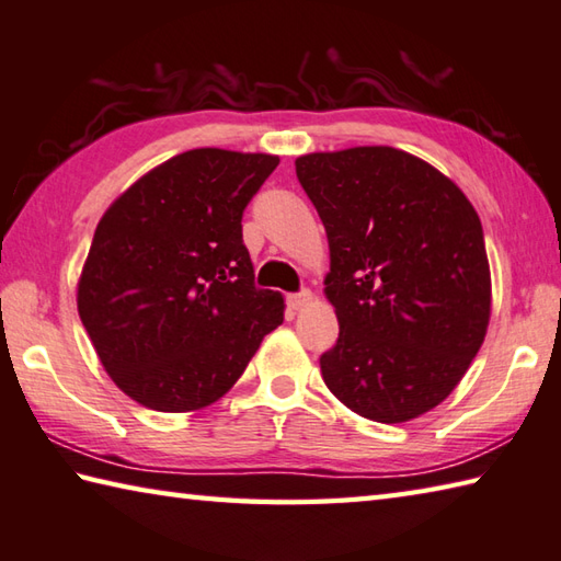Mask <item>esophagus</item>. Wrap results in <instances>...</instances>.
<instances>
[{"label":"esophagus","instance_id":"esophagus-1","mask_svg":"<svg viewBox=\"0 0 561 561\" xmlns=\"http://www.w3.org/2000/svg\"><path fill=\"white\" fill-rule=\"evenodd\" d=\"M311 299H313V294L309 289H301V291L289 294V297H287L289 309H294V311H301L304 307H309Z\"/></svg>","mask_w":561,"mask_h":561}]
</instances>
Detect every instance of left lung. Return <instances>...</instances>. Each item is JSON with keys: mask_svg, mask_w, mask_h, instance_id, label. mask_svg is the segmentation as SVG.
Here are the masks:
<instances>
[{"mask_svg": "<svg viewBox=\"0 0 561 561\" xmlns=\"http://www.w3.org/2000/svg\"><path fill=\"white\" fill-rule=\"evenodd\" d=\"M325 228L339 341L329 390L365 420L410 422L451 394L485 339L491 270L481 218L442 171L392 147L297 159Z\"/></svg>", "mask_w": 561, "mask_h": 561, "instance_id": "obj_1", "label": "left lung"}]
</instances>
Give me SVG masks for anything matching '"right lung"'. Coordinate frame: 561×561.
<instances>
[{"label":"right lung","instance_id":"1","mask_svg":"<svg viewBox=\"0 0 561 561\" xmlns=\"http://www.w3.org/2000/svg\"><path fill=\"white\" fill-rule=\"evenodd\" d=\"M279 157L191 149L112 203L78 282V313L110 378L157 412L216 402L284 321L254 287L242 213Z\"/></svg>","mask_w":561,"mask_h":561}]
</instances>
